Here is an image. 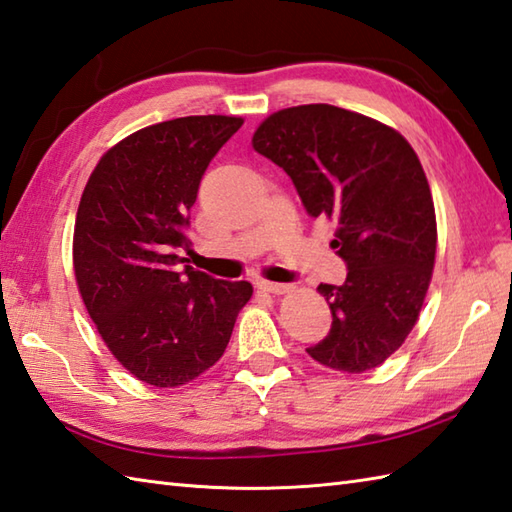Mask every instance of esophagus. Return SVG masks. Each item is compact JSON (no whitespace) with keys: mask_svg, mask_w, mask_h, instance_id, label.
Here are the masks:
<instances>
[{"mask_svg":"<svg viewBox=\"0 0 512 512\" xmlns=\"http://www.w3.org/2000/svg\"><path fill=\"white\" fill-rule=\"evenodd\" d=\"M256 287L260 291H267V294H285V291H289V285H285V283H269V280H258Z\"/></svg>","mask_w":512,"mask_h":512,"instance_id":"34e87169","label":"esophagus"}]
</instances>
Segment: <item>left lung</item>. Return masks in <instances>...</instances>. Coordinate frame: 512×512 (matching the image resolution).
I'll return each mask as SVG.
<instances>
[{
  "label": "left lung",
  "mask_w": 512,
  "mask_h": 512,
  "mask_svg": "<svg viewBox=\"0 0 512 512\" xmlns=\"http://www.w3.org/2000/svg\"><path fill=\"white\" fill-rule=\"evenodd\" d=\"M283 168L309 216L336 221L342 285H320L331 329L307 353L329 369L378 367L415 327L435 265V207L417 154L364 114L309 103L274 112L252 139Z\"/></svg>",
  "instance_id": "left-lung-1"
}]
</instances>
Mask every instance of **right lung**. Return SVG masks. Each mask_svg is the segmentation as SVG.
<instances>
[{"instance_id": "right-lung-1", "label": "right lung", "mask_w": 512, "mask_h": 512, "mask_svg": "<svg viewBox=\"0 0 512 512\" xmlns=\"http://www.w3.org/2000/svg\"><path fill=\"white\" fill-rule=\"evenodd\" d=\"M241 117H181L143 128L101 156L81 194L72 260L83 305L134 378L181 387L223 356L247 280L229 283L179 256L207 165Z\"/></svg>"}]
</instances>
